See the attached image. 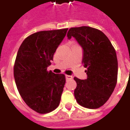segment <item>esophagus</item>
<instances>
[{
	"instance_id": "obj_1",
	"label": "esophagus",
	"mask_w": 130,
	"mask_h": 130,
	"mask_svg": "<svg viewBox=\"0 0 130 130\" xmlns=\"http://www.w3.org/2000/svg\"><path fill=\"white\" fill-rule=\"evenodd\" d=\"M72 78L73 77L71 76V75H66V79H67V80H71V79H72Z\"/></svg>"
}]
</instances>
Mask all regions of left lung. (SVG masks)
<instances>
[{
  "instance_id": "8db88e82",
  "label": "left lung",
  "mask_w": 130,
  "mask_h": 130,
  "mask_svg": "<svg viewBox=\"0 0 130 130\" xmlns=\"http://www.w3.org/2000/svg\"><path fill=\"white\" fill-rule=\"evenodd\" d=\"M68 39L73 37L83 50L82 63L87 68V79L75 77L77 87L74 96L83 107L95 109L107 102L118 78L116 52L103 32L90 26L71 28Z\"/></svg>"
}]
</instances>
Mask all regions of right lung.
Wrapping results in <instances>:
<instances>
[{"label":"right lung","instance_id":"1","mask_svg":"<svg viewBox=\"0 0 130 130\" xmlns=\"http://www.w3.org/2000/svg\"><path fill=\"white\" fill-rule=\"evenodd\" d=\"M68 28L39 31L23 41L17 52L14 77L17 90L28 106L39 113H47L59 105L66 83L63 74L47 68Z\"/></svg>","mask_w":130,"mask_h":130}]
</instances>
